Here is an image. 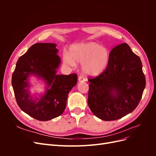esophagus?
<instances>
[{"mask_svg": "<svg viewBox=\"0 0 156 156\" xmlns=\"http://www.w3.org/2000/svg\"><path fill=\"white\" fill-rule=\"evenodd\" d=\"M78 80L79 82H83V81H86V78L84 77V76H82V75H80L78 78Z\"/></svg>", "mask_w": 156, "mask_h": 156, "instance_id": "esophagus-1", "label": "esophagus"}]
</instances>
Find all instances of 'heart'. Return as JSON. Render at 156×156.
<instances>
[{
  "label": "heart",
  "mask_w": 156,
  "mask_h": 156,
  "mask_svg": "<svg viewBox=\"0 0 156 156\" xmlns=\"http://www.w3.org/2000/svg\"><path fill=\"white\" fill-rule=\"evenodd\" d=\"M65 64L75 67V61L82 63V70L88 76L96 77L104 72L110 60V51L96 42L72 45L63 56Z\"/></svg>",
  "instance_id": "1"
}]
</instances>
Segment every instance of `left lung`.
Masks as SVG:
<instances>
[{
  "instance_id": "8db88e82",
  "label": "left lung",
  "mask_w": 156,
  "mask_h": 156,
  "mask_svg": "<svg viewBox=\"0 0 156 156\" xmlns=\"http://www.w3.org/2000/svg\"><path fill=\"white\" fill-rule=\"evenodd\" d=\"M143 66L139 56L127 44L113 48L104 72L88 78V104L96 116L111 121L134 111L146 85Z\"/></svg>"
}]
</instances>
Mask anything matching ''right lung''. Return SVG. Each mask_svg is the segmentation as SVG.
I'll return each instance as SVG.
<instances>
[{"label":"right lung","instance_id":"obj_1","mask_svg":"<svg viewBox=\"0 0 156 156\" xmlns=\"http://www.w3.org/2000/svg\"><path fill=\"white\" fill-rule=\"evenodd\" d=\"M56 45L37 43L32 45L19 58L12 74V84L17 105L21 109L40 121H48L63 113L68 94L77 83L76 73L57 75L60 64ZM35 75L43 79L47 90L39 99L34 100L28 91L27 78Z\"/></svg>","mask_w":156,"mask_h":156}]
</instances>
